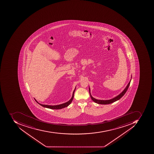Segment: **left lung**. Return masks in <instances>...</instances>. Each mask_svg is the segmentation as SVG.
<instances>
[{"label":"left lung","instance_id":"1","mask_svg":"<svg viewBox=\"0 0 154 154\" xmlns=\"http://www.w3.org/2000/svg\"><path fill=\"white\" fill-rule=\"evenodd\" d=\"M131 78L132 76H131V80H130V82H129L128 85H127L126 88H125V89H124L118 95V96L115 97H113L112 99H110V100H100L95 99L94 97H93L91 96V94L90 88L89 87V91L90 95V97H91V100H93V101L94 102L96 103H97V104H102V105H107V104H111V103H112L114 102L117 101L118 100L120 99L125 94L127 91L128 90V88H129L131 80Z\"/></svg>","mask_w":154,"mask_h":154}]
</instances>
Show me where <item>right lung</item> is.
Masks as SVG:
<instances>
[{"mask_svg": "<svg viewBox=\"0 0 154 154\" xmlns=\"http://www.w3.org/2000/svg\"><path fill=\"white\" fill-rule=\"evenodd\" d=\"M76 87L75 88V90L73 91V93H72V97L71 98L70 100L64 103L63 104H60V105H55V106H50V105H42V104L39 103L38 102L36 101V100L35 99V101L38 103V104H39L40 106H42L44 107L47 108L51 109H55V110H57V109H61L63 108L66 107L68 106L71 103L72 101V100H73V96H74V93H75V91Z\"/></svg>", "mask_w": 154, "mask_h": 154, "instance_id": "1", "label": "right lung"}]
</instances>
